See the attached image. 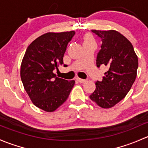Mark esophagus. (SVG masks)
<instances>
[{"label":"esophagus","instance_id":"esophagus-1","mask_svg":"<svg viewBox=\"0 0 148 148\" xmlns=\"http://www.w3.org/2000/svg\"><path fill=\"white\" fill-rule=\"evenodd\" d=\"M77 80H78L79 82H80V83H85V82H86V80H85V79H81V78H77Z\"/></svg>","mask_w":148,"mask_h":148}]
</instances>
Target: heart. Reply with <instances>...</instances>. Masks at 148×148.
Here are the masks:
<instances>
[{
  "mask_svg": "<svg viewBox=\"0 0 148 148\" xmlns=\"http://www.w3.org/2000/svg\"><path fill=\"white\" fill-rule=\"evenodd\" d=\"M87 41H92V38L90 35H88V36H85V42H87Z\"/></svg>",
  "mask_w": 148,
  "mask_h": 148,
  "instance_id": "b5f03b06",
  "label": "heart"
}]
</instances>
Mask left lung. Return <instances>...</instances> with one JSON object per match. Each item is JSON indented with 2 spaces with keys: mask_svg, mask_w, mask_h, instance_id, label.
I'll list each match as a JSON object with an SVG mask.
<instances>
[{
  "mask_svg": "<svg viewBox=\"0 0 148 148\" xmlns=\"http://www.w3.org/2000/svg\"><path fill=\"white\" fill-rule=\"evenodd\" d=\"M102 41L96 65H106L108 70L90 95L91 100L103 108L113 107L123 100L135 82L138 59L131 42L115 30H91Z\"/></svg>",
  "mask_w": 148,
  "mask_h": 148,
  "instance_id": "left-lung-1",
  "label": "left lung"
}]
</instances>
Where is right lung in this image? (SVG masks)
I'll list each match as a JSON object with an SVG mask.
<instances>
[{"instance_id":"add662e5","label":"right lung","mask_w":148,"mask_h":148,"mask_svg":"<svg viewBox=\"0 0 148 148\" xmlns=\"http://www.w3.org/2000/svg\"><path fill=\"white\" fill-rule=\"evenodd\" d=\"M75 34V31L45 33L33 41L24 55L21 68L24 88L33 104L46 112L56 110L66 101L75 85V80L53 73L63 64L67 45Z\"/></svg>"}]
</instances>
